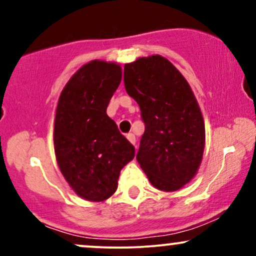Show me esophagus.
Masks as SVG:
<instances>
[{"mask_svg": "<svg viewBox=\"0 0 256 256\" xmlns=\"http://www.w3.org/2000/svg\"><path fill=\"white\" fill-rule=\"evenodd\" d=\"M126 138H128V140H130L132 144L136 146V136H134V134H126Z\"/></svg>", "mask_w": 256, "mask_h": 256, "instance_id": "esophagus-1", "label": "esophagus"}]
</instances>
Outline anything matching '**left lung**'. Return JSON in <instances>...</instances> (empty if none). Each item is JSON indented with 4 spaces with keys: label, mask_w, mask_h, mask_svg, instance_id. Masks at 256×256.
Here are the masks:
<instances>
[{
    "label": "left lung",
    "mask_w": 256,
    "mask_h": 256,
    "mask_svg": "<svg viewBox=\"0 0 256 256\" xmlns=\"http://www.w3.org/2000/svg\"><path fill=\"white\" fill-rule=\"evenodd\" d=\"M126 92L137 102L146 130L136 155L155 188L176 192L198 172L204 122L192 88L165 58H140L124 67Z\"/></svg>",
    "instance_id": "8db88e82"
}]
</instances>
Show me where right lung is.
Returning a JSON list of instances; mask_svg holds the SVG:
<instances>
[{
  "mask_svg": "<svg viewBox=\"0 0 256 256\" xmlns=\"http://www.w3.org/2000/svg\"><path fill=\"white\" fill-rule=\"evenodd\" d=\"M120 82L118 64L94 60L72 76L58 98L54 124L58 165L70 186L88 201L110 198L120 171L134 158V146L106 113Z\"/></svg>",
  "mask_w": 256,
  "mask_h": 256,
  "instance_id": "add662e5",
  "label": "right lung"
}]
</instances>
